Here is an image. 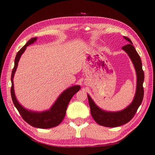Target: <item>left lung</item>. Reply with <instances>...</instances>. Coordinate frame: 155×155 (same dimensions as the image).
Masks as SVG:
<instances>
[{
    "mask_svg": "<svg viewBox=\"0 0 155 155\" xmlns=\"http://www.w3.org/2000/svg\"><path fill=\"white\" fill-rule=\"evenodd\" d=\"M123 37L128 41V44L122 47V49L126 52L130 57L137 73L136 92L132 103L121 110L115 112L107 111L98 107L90 95L87 94L92 117L98 124L106 127H119L129 122L137 113V110L142 103L143 99L144 88L143 84L144 75L140 56L133 45L132 41L127 37Z\"/></svg>",
    "mask_w": 155,
    "mask_h": 155,
    "instance_id": "8db88e82",
    "label": "left lung"
}]
</instances>
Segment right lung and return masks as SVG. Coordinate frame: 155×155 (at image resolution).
Listing matches in <instances>:
<instances>
[{
	"mask_svg": "<svg viewBox=\"0 0 155 155\" xmlns=\"http://www.w3.org/2000/svg\"><path fill=\"white\" fill-rule=\"evenodd\" d=\"M37 37L31 38L16 55L15 66L11 74L12 86L11 93L13 104L19 112L20 114L21 115L22 118L28 124L36 128H50L58 126L64 119L69 102H70L71 98L73 97V95L81 89V87L79 85H74V86L67 88L59 95V97L56 100L54 103L52 105L51 107L48 110L44 111H33L28 110L22 107L18 103L15 93L13 78H14L15 72L16 68H17L18 61L20 58L21 57V55L24 53L28 45L33 44L35 42L37 41Z\"/></svg>",
	"mask_w": 155,
	"mask_h": 155,
	"instance_id": "obj_1",
	"label": "right lung"
}]
</instances>
